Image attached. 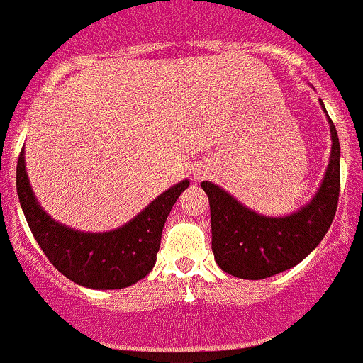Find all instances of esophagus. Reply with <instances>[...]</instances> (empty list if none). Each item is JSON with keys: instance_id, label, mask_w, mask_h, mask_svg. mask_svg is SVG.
<instances>
[{"instance_id": "esophagus-1", "label": "esophagus", "mask_w": 363, "mask_h": 363, "mask_svg": "<svg viewBox=\"0 0 363 363\" xmlns=\"http://www.w3.org/2000/svg\"><path fill=\"white\" fill-rule=\"evenodd\" d=\"M205 174H207V170H205V168H199V170H195V177H196V179L203 177Z\"/></svg>"}]
</instances>
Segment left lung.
Segmentation results:
<instances>
[{
  "mask_svg": "<svg viewBox=\"0 0 363 363\" xmlns=\"http://www.w3.org/2000/svg\"><path fill=\"white\" fill-rule=\"evenodd\" d=\"M320 104L325 111L323 101ZM328 124L332 151L323 181L311 202L291 214H258L214 182H202L211 205L212 252L226 274L265 279L295 267L321 242L334 221L340 186L339 137L330 117Z\"/></svg>",
  "mask_w": 363,
  "mask_h": 363,
  "instance_id": "1",
  "label": "left lung"
}]
</instances>
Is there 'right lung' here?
<instances>
[{"mask_svg":"<svg viewBox=\"0 0 363 363\" xmlns=\"http://www.w3.org/2000/svg\"><path fill=\"white\" fill-rule=\"evenodd\" d=\"M188 186L184 179L168 188L119 228L80 232L50 218L38 203L26 172L24 149L17 161V195L33 237L65 277L93 290L131 286L151 272L164 221Z\"/></svg>","mask_w":363,"mask_h":363,"instance_id":"right-lung-1","label":"right lung"}]
</instances>
